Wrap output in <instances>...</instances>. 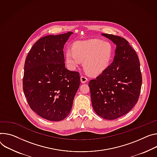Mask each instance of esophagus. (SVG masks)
Listing matches in <instances>:
<instances>
[{"instance_id":"34e87169","label":"esophagus","mask_w":157,"mask_h":157,"mask_svg":"<svg viewBox=\"0 0 157 157\" xmlns=\"http://www.w3.org/2000/svg\"><path fill=\"white\" fill-rule=\"evenodd\" d=\"M87 81H88L87 78H86L85 76H81V82L82 83H85V82H86Z\"/></svg>"}]
</instances>
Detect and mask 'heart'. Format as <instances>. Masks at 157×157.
<instances>
[{
    "mask_svg": "<svg viewBox=\"0 0 157 157\" xmlns=\"http://www.w3.org/2000/svg\"><path fill=\"white\" fill-rule=\"evenodd\" d=\"M114 54V48L108 41L90 39L78 41L72 50L65 53V60L71 69L78 68L83 61L84 68L93 75L102 73L109 66Z\"/></svg>",
    "mask_w": 157,
    "mask_h": 157,
    "instance_id": "heart-1",
    "label": "heart"
}]
</instances>
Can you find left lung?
Masks as SVG:
<instances>
[{
	"mask_svg": "<svg viewBox=\"0 0 157 157\" xmlns=\"http://www.w3.org/2000/svg\"><path fill=\"white\" fill-rule=\"evenodd\" d=\"M116 45L112 63L89 82L93 108L104 119L115 120L129 112L140 96L142 77L138 57L125 39L101 34Z\"/></svg>",
	"mask_w": 157,
	"mask_h": 157,
	"instance_id": "1",
	"label": "left lung"
}]
</instances>
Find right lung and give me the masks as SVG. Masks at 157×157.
Instances as JSON below:
<instances>
[{"instance_id": "1", "label": "right lung", "mask_w": 157, "mask_h": 157, "mask_svg": "<svg viewBox=\"0 0 157 157\" xmlns=\"http://www.w3.org/2000/svg\"><path fill=\"white\" fill-rule=\"evenodd\" d=\"M73 33L40 38L27 54L23 91L29 106L42 118L52 121L66 118L79 87L78 72L65 67L63 49Z\"/></svg>"}]
</instances>
